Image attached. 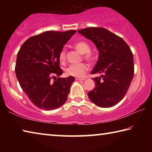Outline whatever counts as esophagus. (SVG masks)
Wrapping results in <instances>:
<instances>
[{
	"instance_id": "1",
	"label": "esophagus",
	"mask_w": 152,
	"mask_h": 152,
	"mask_svg": "<svg viewBox=\"0 0 152 152\" xmlns=\"http://www.w3.org/2000/svg\"><path fill=\"white\" fill-rule=\"evenodd\" d=\"M84 80H85L84 78H76V80H78V81H84Z\"/></svg>"
}]
</instances>
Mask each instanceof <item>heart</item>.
I'll list each match as a JSON object with an SVG mask.
<instances>
[{"label":"heart","mask_w":152,"mask_h":152,"mask_svg":"<svg viewBox=\"0 0 152 152\" xmlns=\"http://www.w3.org/2000/svg\"><path fill=\"white\" fill-rule=\"evenodd\" d=\"M74 47L79 53L84 54L83 58L84 60L92 62L94 60V56L90 51L91 48L90 45L84 41H79L74 43ZM59 60L61 63H64L66 60V50L63 49L59 53ZM89 67L86 64L82 63L77 65H71L66 69V72L68 76H71L76 78H82L84 76L87 71L88 70Z\"/></svg>","instance_id":"heart-1"}]
</instances>
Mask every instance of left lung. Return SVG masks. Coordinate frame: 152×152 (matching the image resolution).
Segmentation results:
<instances>
[{"label":"left lung","instance_id":"1","mask_svg":"<svg viewBox=\"0 0 152 152\" xmlns=\"http://www.w3.org/2000/svg\"><path fill=\"white\" fill-rule=\"evenodd\" d=\"M79 33L91 39L99 51V57L91 74H102L93 78L95 86L88 93L99 107H111L124 98L134 76L132 50L121 37L103 27L79 29Z\"/></svg>","mask_w":152,"mask_h":152}]
</instances>
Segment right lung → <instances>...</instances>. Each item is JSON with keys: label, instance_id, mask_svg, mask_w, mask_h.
<instances>
[{"label": "right lung", "instance_id": "right-lung-1", "mask_svg": "<svg viewBox=\"0 0 152 152\" xmlns=\"http://www.w3.org/2000/svg\"><path fill=\"white\" fill-rule=\"evenodd\" d=\"M76 32L49 31L32 36L17 53V78L30 101L41 109H56L68 99L74 78H58L63 73L59 53Z\"/></svg>", "mask_w": 152, "mask_h": 152}]
</instances>
